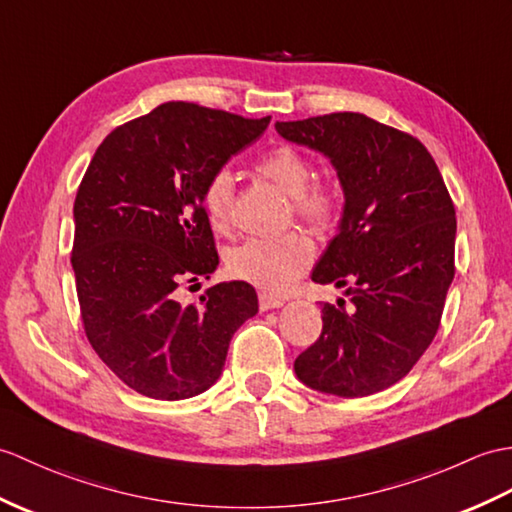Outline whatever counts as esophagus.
Returning <instances> with one entry per match:
<instances>
[{"label":"esophagus","mask_w":512,"mask_h":512,"mask_svg":"<svg viewBox=\"0 0 512 512\" xmlns=\"http://www.w3.org/2000/svg\"><path fill=\"white\" fill-rule=\"evenodd\" d=\"M285 301L279 299V296H272V294H259V310L261 312H268V310H275V307H281Z\"/></svg>","instance_id":"34e87169"}]
</instances>
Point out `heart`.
Returning <instances> with one entry per match:
<instances>
[{
    "instance_id": "obj_1",
    "label": "heart",
    "mask_w": 512,
    "mask_h": 512,
    "mask_svg": "<svg viewBox=\"0 0 512 512\" xmlns=\"http://www.w3.org/2000/svg\"><path fill=\"white\" fill-rule=\"evenodd\" d=\"M255 170L290 196L296 218L316 231L334 224L340 211V192L323 181H312L314 165L299 150L279 146L264 154ZM235 196V178L227 168L211 172L202 185L200 207L213 231H227ZM314 261V244L301 231H288L277 237H248L227 253V270L233 279L255 288L283 294L310 268Z\"/></svg>"
}]
</instances>
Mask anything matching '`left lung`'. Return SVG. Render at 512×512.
<instances>
[{
	"label": "left lung",
	"instance_id": "obj_1",
	"mask_svg": "<svg viewBox=\"0 0 512 512\" xmlns=\"http://www.w3.org/2000/svg\"><path fill=\"white\" fill-rule=\"evenodd\" d=\"M275 128L329 157L344 189L340 233L312 279L347 288L351 307L323 305V331L294 371L329 395H373L412 371L441 325L456 272L454 202L417 137L362 113Z\"/></svg>",
	"mask_w": 512,
	"mask_h": 512
}]
</instances>
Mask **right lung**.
<instances>
[{"instance_id":"add662e5","label":"right lung","mask_w":512,"mask_h":512,"mask_svg":"<svg viewBox=\"0 0 512 512\" xmlns=\"http://www.w3.org/2000/svg\"><path fill=\"white\" fill-rule=\"evenodd\" d=\"M268 124L270 115L165 102L111 130L82 176L71 248L82 325L100 360L139 395L205 392L233 334L257 314L244 281L213 285L192 305L176 296L218 266L202 185Z\"/></svg>"}]
</instances>
